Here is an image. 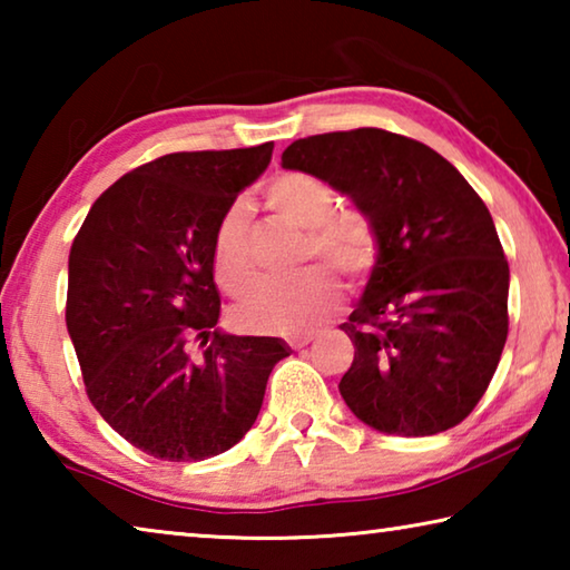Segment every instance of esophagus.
<instances>
[{
  "mask_svg": "<svg viewBox=\"0 0 570 570\" xmlns=\"http://www.w3.org/2000/svg\"><path fill=\"white\" fill-rule=\"evenodd\" d=\"M314 342V334H298V336H292V340H288V346H292V350H304L306 344H312Z\"/></svg>",
  "mask_w": 570,
  "mask_h": 570,
  "instance_id": "obj_1",
  "label": "esophagus"
}]
</instances>
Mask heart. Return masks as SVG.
I'll return each mask as SVG.
<instances>
[{
  "label": "heart",
  "instance_id": "b5f03b06",
  "mask_svg": "<svg viewBox=\"0 0 570 570\" xmlns=\"http://www.w3.org/2000/svg\"><path fill=\"white\" fill-rule=\"evenodd\" d=\"M266 206L296 228L306 230L304 262L320 254L336 272L360 282L372 272L377 240L360 214H334V193L308 173H284L266 188ZM210 264L218 286L238 296L256 282V262L250 254L248 214L244 206L228 208L218 220L210 248ZM342 302L336 276L316 266L292 278H272L236 306V324L256 334H296Z\"/></svg>",
  "mask_w": 570,
  "mask_h": 570
}]
</instances>
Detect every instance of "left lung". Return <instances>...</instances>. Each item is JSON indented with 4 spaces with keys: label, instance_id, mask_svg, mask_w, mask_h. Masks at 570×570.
Here are the masks:
<instances>
[{
    "label": "left lung",
    "instance_id": "obj_1",
    "mask_svg": "<svg viewBox=\"0 0 570 570\" xmlns=\"http://www.w3.org/2000/svg\"><path fill=\"white\" fill-rule=\"evenodd\" d=\"M282 166L350 198L377 240L342 324L354 344L340 382L346 407L387 435L455 428L508 340L510 272L488 206L440 153L380 128L294 140Z\"/></svg>",
    "mask_w": 570,
    "mask_h": 570
}]
</instances>
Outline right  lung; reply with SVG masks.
I'll return each mask as SVG.
<instances>
[{
	"label": "right lung",
	"instance_id": "1",
	"mask_svg": "<svg viewBox=\"0 0 570 570\" xmlns=\"http://www.w3.org/2000/svg\"><path fill=\"white\" fill-rule=\"evenodd\" d=\"M274 142L170 153L95 200L70 248L67 332L105 422L142 452L196 462L236 445L288 356L276 336L218 330V220L272 163ZM198 338L205 354L185 350Z\"/></svg>",
	"mask_w": 570,
	"mask_h": 570
}]
</instances>
